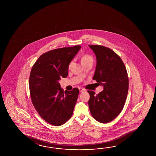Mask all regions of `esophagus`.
<instances>
[{
  "mask_svg": "<svg viewBox=\"0 0 156 156\" xmlns=\"http://www.w3.org/2000/svg\"><path fill=\"white\" fill-rule=\"evenodd\" d=\"M79 91L80 92H84V91H85L86 90L84 89H83V88H82V87H80L79 88Z\"/></svg>",
  "mask_w": 156,
  "mask_h": 156,
  "instance_id": "34e87169",
  "label": "esophagus"
}]
</instances>
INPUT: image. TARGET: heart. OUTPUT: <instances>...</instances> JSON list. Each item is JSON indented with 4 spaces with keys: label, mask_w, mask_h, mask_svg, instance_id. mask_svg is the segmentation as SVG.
<instances>
[{
    "label": "heart",
    "mask_w": 156,
    "mask_h": 156,
    "mask_svg": "<svg viewBox=\"0 0 156 156\" xmlns=\"http://www.w3.org/2000/svg\"><path fill=\"white\" fill-rule=\"evenodd\" d=\"M81 61H82V64H84L85 63H87V62H93V58H92V56H90V55L85 54L83 56H82ZM72 63V62H71L69 63V67L71 66Z\"/></svg>",
    "instance_id": "b5f03b06"
}]
</instances>
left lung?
<instances>
[{
	"instance_id": "1",
	"label": "left lung",
	"mask_w": 156,
	"mask_h": 156,
	"mask_svg": "<svg viewBox=\"0 0 156 156\" xmlns=\"http://www.w3.org/2000/svg\"><path fill=\"white\" fill-rule=\"evenodd\" d=\"M97 60L94 80L103 86L98 94H90L89 107L92 117L99 122H109L122 110L128 91V77L125 64L117 54L105 46L89 45Z\"/></svg>"
}]
</instances>
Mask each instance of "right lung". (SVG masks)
Returning <instances> with one entry per match:
<instances>
[{
    "instance_id": "1",
    "label": "right lung",
    "mask_w": 156,
    "mask_h": 156,
    "mask_svg": "<svg viewBox=\"0 0 156 156\" xmlns=\"http://www.w3.org/2000/svg\"><path fill=\"white\" fill-rule=\"evenodd\" d=\"M80 48L75 46L47 51L38 58L31 70V102L41 118L52 125H63L73 114L79 89L64 92L59 80L67 77L69 63Z\"/></svg>"
}]
</instances>
